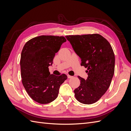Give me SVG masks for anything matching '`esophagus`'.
<instances>
[{
	"instance_id": "obj_1",
	"label": "esophagus",
	"mask_w": 131,
	"mask_h": 131,
	"mask_svg": "<svg viewBox=\"0 0 131 131\" xmlns=\"http://www.w3.org/2000/svg\"><path fill=\"white\" fill-rule=\"evenodd\" d=\"M73 77H72V76H71V75H68V78H69V79H70V78H72Z\"/></svg>"
}]
</instances>
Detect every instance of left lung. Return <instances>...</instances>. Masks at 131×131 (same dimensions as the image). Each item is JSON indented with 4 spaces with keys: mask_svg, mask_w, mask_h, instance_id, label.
<instances>
[{
    "mask_svg": "<svg viewBox=\"0 0 131 131\" xmlns=\"http://www.w3.org/2000/svg\"><path fill=\"white\" fill-rule=\"evenodd\" d=\"M87 68L86 80L78 76L80 85L74 91L78 101L85 104L97 102L108 89L115 70V55L108 41L98 34L66 35Z\"/></svg>",
    "mask_w": 131,
    "mask_h": 131,
    "instance_id": "obj_1",
    "label": "left lung"
}]
</instances>
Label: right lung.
I'll return each instance as SVG.
<instances>
[{
    "mask_svg": "<svg viewBox=\"0 0 131 131\" xmlns=\"http://www.w3.org/2000/svg\"><path fill=\"white\" fill-rule=\"evenodd\" d=\"M64 37L41 35L28 41L23 46L20 66L22 82L30 97L40 104H47L58 96L60 86L67 79L50 74L49 67L63 42Z\"/></svg>",
    "mask_w": 131,
    "mask_h": 131,
    "instance_id": "1",
    "label": "right lung"
}]
</instances>
